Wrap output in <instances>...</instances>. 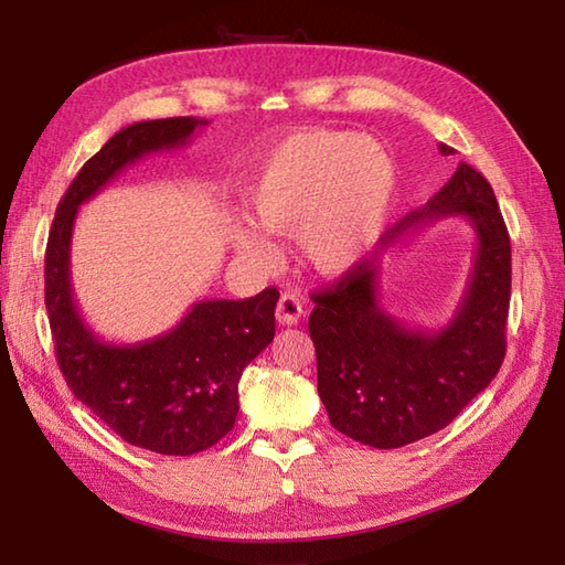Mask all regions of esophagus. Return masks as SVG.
<instances>
[{"label": "esophagus", "instance_id": "obj_1", "mask_svg": "<svg viewBox=\"0 0 565 565\" xmlns=\"http://www.w3.org/2000/svg\"><path fill=\"white\" fill-rule=\"evenodd\" d=\"M303 316V301L298 298L296 294L286 291L281 294L279 303H276V320L281 322V326H296L298 320Z\"/></svg>", "mask_w": 565, "mask_h": 565}]
</instances>
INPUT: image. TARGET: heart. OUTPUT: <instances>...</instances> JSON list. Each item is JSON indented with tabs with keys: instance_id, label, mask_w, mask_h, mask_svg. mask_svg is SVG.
Segmentation results:
<instances>
[{
	"instance_id": "1",
	"label": "heart",
	"mask_w": 565,
	"mask_h": 565,
	"mask_svg": "<svg viewBox=\"0 0 565 565\" xmlns=\"http://www.w3.org/2000/svg\"><path fill=\"white\" fill-rule=\"evenodd\" d=\"M395 199L388 152L338 130H303L284 138L243 196L247 223L264 235L294 233L296 257L320 276H342L379 243ZM247 257H267L252 231L235 235Z\"/></svg>"
}]
</instances>
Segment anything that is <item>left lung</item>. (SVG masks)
<instances>
[{
    "mask_svg": "<svg viewBox=\"0 0 565 565\" xmlns=\"http://www.w3.org/2000/svg\"><path fill=\"white\" fill-rule=\"evenodd\" d=\"M441 154L454 148L439 142ZM461 215L476 255L461 306L441 330H413L379 303L381 264L362 259L313 296L308 318L318 393L330 425L376 449H398L447 427L495 379L505 359L510 235L488 179L466 162L423 209L391 227L398 243L419 227Z\"/></svg>",
    "mask_w": 565,
    "mask_h": 565,
    "instance_id": "1",
    "label": "left lung"
}]
</instances>
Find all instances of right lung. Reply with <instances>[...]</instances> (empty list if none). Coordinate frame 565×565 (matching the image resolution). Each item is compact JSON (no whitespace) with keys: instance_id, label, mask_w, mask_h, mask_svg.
I'll return each instance as SVG.
<instances>
[{"instance_id":"1","label":"right lung","mask_w":565,"mask_h":565,"mask_svg":"<svg viewBox=\"0 0 565 565\" xmlns=\"http://www.w3.org/2000/svg\"><path fill=\"white\" fill-rule=\"evenodd\" d=\"M206 124L179 116L118 130L72 179L45 247V308L70 391L124 441L167 456L199 454L233 429L239 376L274 340L279 291L269 286L245 301H199L170 332L138 344H111L79 316L70 243L84 201L146 154L186 146Z\"/></svg>"}]
</instances>
